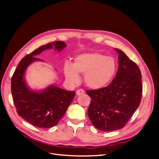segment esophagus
Here are the masks:
<instances>
[{
  "label": "esophagus",
  "mask_w": 159,
  "mask_h": 159,
  "mask_svg": "<svg viewBox=\"0 0 159 159\" xmlns=\"http://www.w3.org/2000/svg\"><path fill=\"white\" fill-rule=\"evenodd\" d=\"M84 93H85L84 90L81 89L77 90V91H76V95H82V94H84Z\"/></svg>",
  "instance_id": "1"
}]
</instances>
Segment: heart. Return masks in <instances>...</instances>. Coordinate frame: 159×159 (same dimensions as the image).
<instances>
[{
	"label": "heart",
	"instance_id": "obj_1",
	"mask_svg": "<svg viewBox=\"0 0 159 159\" xmlns=\"http://www.w3.org/2000/svg\"><path fill=\"white\" fill-rule=\"evenodd\" d=\"M117 71V62L113 57L98 52L81 54L75 57L74 64L67 63L64 68L66 78L72 84L80 81L78 74H84L88 88L98 90L111 82Z\"/></svg>",
	"mask_w": 159,
	"mask_h": 159
}]
</instances>
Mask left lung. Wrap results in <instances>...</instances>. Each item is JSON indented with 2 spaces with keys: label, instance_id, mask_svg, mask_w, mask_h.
Listing matches in <instances>:
<instances>
[{
  "label": "left lung",
  "instance_id": "1",
  "mask_svg": "<svg viewBox=\"0 0 159 159\" xmlns=\"http://www.w3.org/2000/svg\"><path fill=\"white\" fill-rule=\"evenodd\" d=\"M115 50L119 54L116 77L107 87L86 91L91 98L88 117L96 128L103 131L122 129L139 107L142 97L140 69L123 51Z\"/></svg>",
  "mask_w": 159,
  "mask_h": 159
}]
</instances>
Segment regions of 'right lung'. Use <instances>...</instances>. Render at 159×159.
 <instances>
[{"mask_svg":"<svg viewBox=\"0 0 159 159\" xmlns=\"http://www.w3.org/2000/svg\"><path fill=\"white\" fill-rule=\"evenodd\" d=\"M67 46L64 42L56 41L42 46L21 60L11 80V92L18 114L32 125L50 128L63 117L75 92L61 89L54 85L40 91L32 90L25 79L28 66L36 61H43L36 56L46 50L58 52Z\"/></svg>","mask_w":159,"mask_h":159,"instance_id":"add662e5","label":"right lung"}]
</instances>
